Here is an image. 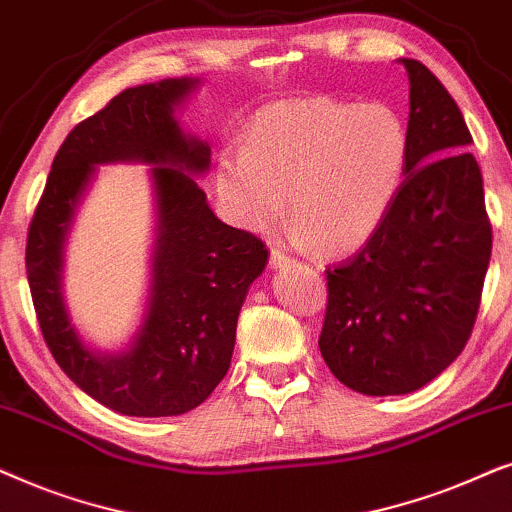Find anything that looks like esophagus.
Segmentation results:
<instances>
[{
	"mask_svg": "<svg viewBox=\"0 0 512 512\" xmlns=\"http://www.w3.org/2000/svg\"><path fill=\"white\" fill-rule=\"evenodd\" d=\"M269 262H271V267H274V269H285V267H292V264H295V260H292L290 255H285V252L276 250V248L271 250Z\"/></svg>",
	"mask_w": 512,
	"mask_h": 512,
	"instance_id": "34e87169",
	"label": "esophagus"
}]
</instances>
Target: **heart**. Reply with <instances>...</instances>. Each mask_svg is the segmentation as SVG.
Wrapping results in <instances>:
<instances>
[{
  "label": "heart",
  "instance_id": "obj_1",
  "mask_svg": "<svg viewBox=\"0 0 512 512\" xmlns=\"http://www.w3.org/2000/svg\"><path fill=\"white\" fill-rule=\"evenodd\" d=\"M410 133L384 102L332 95L281 100L255 114L243 152L217 166V194L245 229L285 215L297 234L330 255L358 250L381 227L403 182Z\"/></svg>",
  "mask_w": 512,
  "mask_h": 512
}]
</instances>
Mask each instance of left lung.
Instances as JSON below:
<instances>
[{
	"mask_svg": "<svg viewBox=\"0 0 512 512\" xmlns=\"http://www.w3.org/2000/svg\"><path fill=\"white\" fill-rule=\"evenodd\" d=\"M410 77V156L381 227L327 269L318 346L330 372L365 395H403L459 358L492 257L485 189L463 114L419 60Z\"/></svg>",
	"mask_w": 512,
	"mask_h": 512,
	"instance_id": "8db88e82",
	"label": "left lung"
}]
</instances>
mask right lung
Here are the masks:
<instances>
[{
    "instance_id": "add662e5",
    "label": "right lung",
    "mask_w": 512,
    "mask_h": 512,
    "mask_svg": "<svg viewBox=\"0 0 512 512\" xmlns=\"http://www.w3.org/2000/svg\"><path fill=\"white\" fill-rule=\"evenodd\" d=\"M199 79H163L121 91L60 145L27 231L25 269L39 327L56 363L81 391L126 417H177L199 407L229 370L236 320L269 252L224 224L196 182L210 147L177 124L175 109ZM153 166L157 236L143 325L121 354L93 352L62 297V250L94 166Z\"/></svg>"
}]
</instances>
